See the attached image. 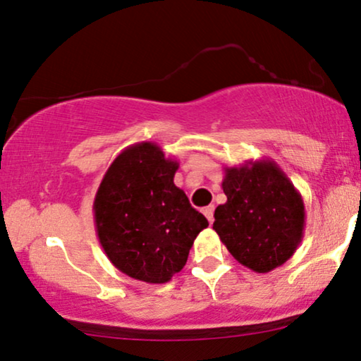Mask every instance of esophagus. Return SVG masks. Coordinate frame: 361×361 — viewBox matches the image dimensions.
<instances>
[{"instance_id": "esophagus-1", "label": "esophagus", "mask_w": 361, "mask_h": 361, "mask_svg": "<svg viewBox=\"0 0 361 361\" xmlns=\"http://www.w3.org/2000/svg\"><path fill=\"white\" fill-rule=\"evenodd\" d=\"M214 210H215L214 205H209L204 209V215L207 216V220H209V224H214Z\"/></svg>"}]
</instances>
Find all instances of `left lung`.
I'll use <instances>...</instances> for the list:
<instances>
[{"instance_id":"8db88e82","label":"left lung","mask_w":361,"mask_h":361,"mask_svg":"<svg viewBox=\"0 0 361 361\" xmlns=\"http://www.w3.org/2000/svg\"><path fill=\"white\" fill-rule=\"evenodd\" d=\"M224 171L226 202L215 209L214 230L240 264L269 273L302 241V195L274 161H248Z\"/></svg>"}]
</instances>
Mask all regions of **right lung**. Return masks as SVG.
<instances>
[{"mask_svg":"<svg viewBox=\"0 0 361 361\" xmlns=\"http://www.w3.org/2000/svg\"><path fill=\"white\" fill-rule=\"evenodd\" d=\"M176 159L156 142L123 149L103 176L93 202L97 236L115 266L133 279L164 284L184 268L209 221L174 184Z\"/></svg>","mask_w":361,"mask_h":361,"instance_id":"add662e5","label":"right lung"}]
</instances>
